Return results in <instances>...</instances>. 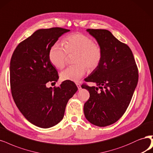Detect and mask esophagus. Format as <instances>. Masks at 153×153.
<instances>
[{"instance_id": "34e87169", "label": "esophagus", "mask_w": 153, "mask_h": 153, "mask_svg": "<svg viewBox=\"0 0 153 153\" xmlns=\"http://www.w3.org/2000/svg\"><path fill=\"white\" fill-rule=\"evenodd\" d=\"M76 86H77V87H78V90H80V89L82 88V87H81V85H80V84H79V83H76Z\"/></svg>"}]
</instances>
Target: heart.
I'll list each match as a JSON object with an SVG mask.
<instances>
[{
  "mask_svg": "<svg viewBox=\"0 0 153 153\" xmlns=\"http://www.w3.org/2000/svg\"><path fill=\"white\" fill-rule=\"evenodd\" d=\"M63 43L65 46L56 42L50 49L49 57L52 64L61 69L66 65L68 54H76L75 64L78 65L68 67L61 73L62 80L78 82L86 73V67L88 71H93L101 61V47L90 36L73 33L67 36Z\"/></svg>",
  "mask_w": 153,
  "mask_h": 153,
  "instance_id": "obj_1",
  "label": "heart"
}]
</instances>
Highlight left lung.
I'll use <instances>...</instances> for the list:
<instances>
[{
  "label": "left lung",
  "mask_w": 153,
  "mask_h": 153,
  "mask_svg": "<svg viewBox=\"0 0 153 153\" xmlns=\"http://www.w3.org/2000/svg\"><path fill=\"white\" fill-rule=\"evenodd\" d=\"M101 47L99 66L85 80L97 87L82 85L90 94L83 112L91 123L106 127L115 123L127 110L138 82V70L132 52L107 30L87 29ZM101 91H99L98 88Z\"/></svg>",
  "instance_id": "1"
}]
</instances>
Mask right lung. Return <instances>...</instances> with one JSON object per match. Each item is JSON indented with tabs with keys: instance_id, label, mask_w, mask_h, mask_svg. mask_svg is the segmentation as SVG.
I'll return each mask as SVG.
<instances>
[{
	"instance_id": "add662e5",
	"label": "right lung",
	"mask_w": 153,
	"mask_h": 153,
	"mask_svg": "<svg viewBox=\"0 0 153 153\" xmlns=\"http://www.w3.org/2000/svg\"><path fill=\"white\" fill-rule=\"evenodd\" d=\"M62 28L40 29L21 42L10 62L11 93L18 108L31 123L48 128L64 117L66 104L78 88L75 83L64 81L59 87H47L59 76L49 60L52 45L70 31Z\"/></svg>"
}]
</instances>
